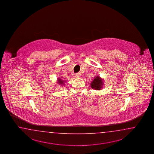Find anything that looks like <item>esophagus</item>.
<instances>
[{"mask_svg":"<svg viewBox=\"0 0 154 154\" xmlns=\"http://www.w3.org/2000/svg\"><path fill=\"white\" fill-rule=\"evenodd\" d=\"M80 75H81L79 73H77V74H76L75 75V78H80L81 76Z\"/></svg>","mask_w":154,"mask_h":154,"instance_id":"34e87169","label":"esophagus"}]
</instances>
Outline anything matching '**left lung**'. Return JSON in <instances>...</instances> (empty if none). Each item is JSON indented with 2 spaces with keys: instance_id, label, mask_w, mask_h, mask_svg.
Wrapping results in <instances>:
<instances>
[{
  "instance_id": "obj_1",
  "label": "left lung",
  "mask_w": 154,
  "mask_h": 154,
  "mask_svg": "<svg viewBox=\"0 0 154 154\" xmlns=\"http://www.w3.org/2000/svg\"><path fill=\"white\" fill-rule=\"evenodd\" d=\"M91 88L96 90H101L103 88V80L99 76H96L91 82Z\"/></svg>"
}]
</instances>
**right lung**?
Wrapping results in <instances>:
<instances>
[{"label": "right lung", "instance_id": "add662e5", "mask_svg": "<svg viewBox=\"0 0 154 154\" xmlns=\"http://www.w3.org/2000/svg\"><path fill=\"white\" fill-rule=\"evenodd\" d=\"M57 80H57V83H58L59 85L62 86H63L64 85V84H65V82H65L64 80H63L61 79L60 78H58Z\"/></svg>", "mask_w": 154, "mask_h": 154}]
</instances>
